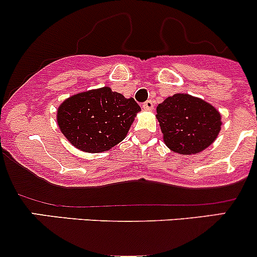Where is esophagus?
I'll return each mask as SVG.
<instances>
[{
  "mask_svg": "<svg viewBox=\"0 0 257 257\" xmlns=\"http://www.w3.org/2000/svg\"><path fill=\"white\" fill-rule=\"evenodd\" d=\"M153 107H154V104H153V100H150V99L147 100V102L143 104V108L147 110H152Z\"/></svg>",
  "mask_w": 257,
  "mask_h": 257,
  "instance_id": "obj_1",
  "label": "esophagus"
}]
</instances>
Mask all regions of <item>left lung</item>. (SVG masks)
I'll use <instances>...</instances> for the list:
<instances>
[{
	"mask_svg": "<svg viewBox=\"0 0 257 257\" xmlns=\"http://www.w3.org/2000/svg\"><path fill=\"white\" fill-rule=\"evenodd\" d=\"M157 119L167 147L183 155L203 152L214 143L221 129V115L216 108L185 93L160 103Z\"/></svg>",
	"mask_w": 257,
	"mask_h": 257,
	"instance_id": "left-lung-1",
	"label": "left lung"
}]
</instances>
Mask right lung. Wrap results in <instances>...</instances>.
I'll list each match as a JSON object with an SVG mask.
<instances>
[{
	"mask_svg": "<svg viewBox=\"0 0 257 257\" xmlns=\"http://www.w3.org/2000/svg\"><path fill=\"white\" fill-rule=\"evenodd\" d=\"M141 107L109 87L67 98L57 110L59 129L77 149L107 152L126 137Z\"/></svg>",
	"mask_w": 257,
	"mask_h": 257,
	"instance_id": "1",
	"label": "right lung"
}]
</instances>
